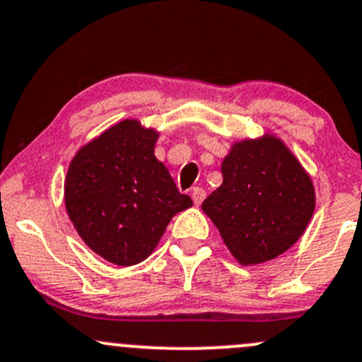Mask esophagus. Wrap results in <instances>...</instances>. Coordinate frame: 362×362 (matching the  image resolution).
Wrapping results in <instances>:
<instances>
[{
	"label": "esophagus",
	"mask_w": 362,
	"mask_h": 362,
	"mask_svg": "<svg viewBox=\"0 0 362 362\" xmlns=\"http://www.w3.org/2000/svg\"><path fill=\"white\" fill-rule=\"evenodd\" d=\"M191 196H192L194 204H201L204 201V197H206V191H204V189H201V187H194Z\"/></svg>",
	"instance_id": "esophagus-1"
}]
</instances>
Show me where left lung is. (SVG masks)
Wrapping results in <instances>:
<instances>
[{"mask_svg": "<svg viewBox=\"0 0 362 362\" xmlns=\"http://www.w3.org/2000/svg\"><path fill=\"white\" fill-rule=\"evenodd\" d=\"M222 177L201 208L239 264H264L298 241L314 213V185L279 139L235 142Z\"/></svg>", "mask_w": 362, "mask_h": 362, "instance_id": "8db88e82", "label": "left lung"}]
</instances>
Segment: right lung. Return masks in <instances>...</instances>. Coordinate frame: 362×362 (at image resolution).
Segmentation results:
<instances>
[{"label": "right lung", "instance_id": "right-lung-1", "mask_svg": "<svg viewBox=\"0 0 362 362\" xmlns=\"http://www.w3.org/2000/svg\"><path fill=\"white\" fill-rule=\"evenodd\" d=\"M159 133L124 119L83 146L66 177V210L91 250L111 264H140L177 213L192 206L154 156Z\"/></svg>", "mask_w": 362, "mask_h": 362}]
</instances>
